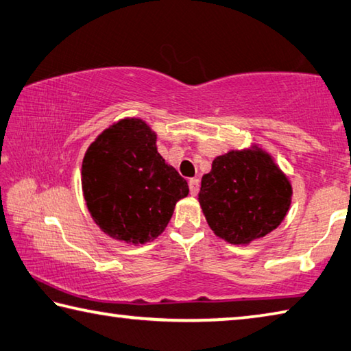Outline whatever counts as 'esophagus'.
Masks as SVG:
<instances>
[{
	"label": "esophagus",
	"mask_w": 351,
	"mask_h": 351,
	"mask_svg": "<svg viewBox=\"0 0 351 351\" xmlns=\"http://www.w3.org/2000/svg\"><path fill=\"white\" fill-rule=\"evenodd\" d=\"M189 187H190V193H192V196H196L197 192H199V180H197V178H190Z\"/></svg>",
	"instance_id": "34e87169"
}]
</instances>
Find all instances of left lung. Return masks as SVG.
<instances>
[{
  "label": "left lung",
  "mask_w": 351,
  "mask_h": 351,
  "mask_svg": "<svg viewBox=\"0 0 351 351\" xmlns=\"http://www.w3.org/2000/svg\"><path fill=\"white\" fill-rule=\"evenodd\" d=\"M291 195V182L273 156L253 144L213 159L197 201L216 237L248 245L279 227Z\"/></svg>",
  "instance_id": "obj_1"
}]
</instances>
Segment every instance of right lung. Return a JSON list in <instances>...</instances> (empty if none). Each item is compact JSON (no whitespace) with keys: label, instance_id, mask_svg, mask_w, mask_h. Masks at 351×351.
I'll return each mask as SVG.
<instances>
[{"label":"right lung","instance_id":"add662e5","mask_svg":"<svg viewBox=\"0 0 351 351\" xmlns=\"http://www.w3.org/2000/svg\"><path fill=\"white\" fill-rule=\"evenodd\" d=\"M82 195L107 237L145 244L161 234L187 181L158 154L156 133L141 118H124L88 145L81 167Z\"/></svg>","mask_w":351,"mask_h":351}]
</instances>
